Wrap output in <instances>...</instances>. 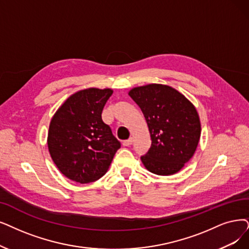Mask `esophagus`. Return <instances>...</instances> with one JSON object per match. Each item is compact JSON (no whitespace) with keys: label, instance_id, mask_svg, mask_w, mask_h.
Returning <instances> with one entry per match:
<instances>
[{"label":"esophagus","instance_id":"34e87169","mask_svg":"<svg viewBox=\"0 0 249 249\" xmlns=\"http://www.w3.org/2000/svg\"><path fill=\"white\" fill-rule=\"evenodd\" d=\"M132 144H133V138L127 139V140H125V141L123 142V145H124V146H131Z\"/></svg>","mask_w":249,"mask_h":249}]
</instances>
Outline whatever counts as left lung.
<instances>
[{
  "label": "left lung",
  "instance_id": "8db88e82",
  "mask_svg": "<svg viewBox=\"0 0 249 249\" xmlns=\"http://www.w3.org/2000/svg\"><path fill=\"white\" fill-rule=\"evenodd\" d=\"M141 108L151 136V147L141 156L149 172L170 176L181 171L195 153L201 134L194 105L176 89L150 84L128 92Z\"/></svg>",
  "mask_w": 249,
  "mask_h": 249
}]
</instances>
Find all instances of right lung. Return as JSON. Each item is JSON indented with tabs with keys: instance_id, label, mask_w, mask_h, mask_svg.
<instances>
[{
	"instance_id": "add662e5",
	"label": "right lung",
	"mask_w": 249,
	"mask_h": 249,
	"mask_svg": "<svg viewBox=\"0 0 249 249\" xmlns=\"http://www.w3.org/2000/svg\"><path fill=\"white\" fill-rule=\"evenodd\" d=\"M111 89L78 91L59 107L51 119L48 148L54 163L69 180L87 184L107 172L121 142L102 121Z\"/></svg>"
}]
</instances>
